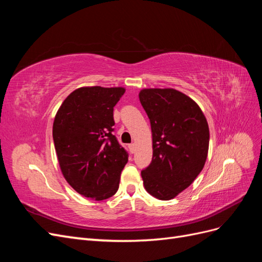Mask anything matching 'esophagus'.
Masks as SVG:
<instances>
[{
  "mask_svg": "<svg viewBox=\"0 0 262 262\" xmlns=\"http://www.w3.org/2000/svg\"><path fill=\"white\" fill-rule=\"evenodd\" d=\"M129 148H130V152H131V153H134V152H136V144H134V143L130 144V145H129Z\"/></svg>",
  "mask_w": 262,
  "mask_h": 262,
  "instance_id": "1",
  "label": "esophagus"
}]
</instances>
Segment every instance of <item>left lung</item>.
<instances>
[{"mask_svg": "<svg viewBox=\"0 0 262 262\" xmlns=\"http://www.w3.org/2000/svg\"><path fill=\"white\" fill-rule=\"evenodd\" d=\"M149 119L153 158L141 171L146 191L170 200L192 184L208 157V121L196 102L173 89H144L139 94Z\"/></svg>", "mask_w": 262, "mask_h": 262, "instance_id": "1", "label": "left lung"}]
</instances>
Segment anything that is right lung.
I'll return each mask as SVG.
<instances>
[{
  "instance_id": "add662e5",
  "label": "right lung",
  "mask_w": 262,
  "mask_h": 262,
  "mask_svg": "<svg viewBox=\"0 0 262 262\" xmlns=\"http://www.w3.org/2000/svg\"><path fill=\"white\" fill-rule=\"evenodd\" d=\"M123 87H80L62 102L52 136L61 171L76 192L101 201L113 196L128 153L113 134L114 107Z\"/></svg>"
}]
</instances>
